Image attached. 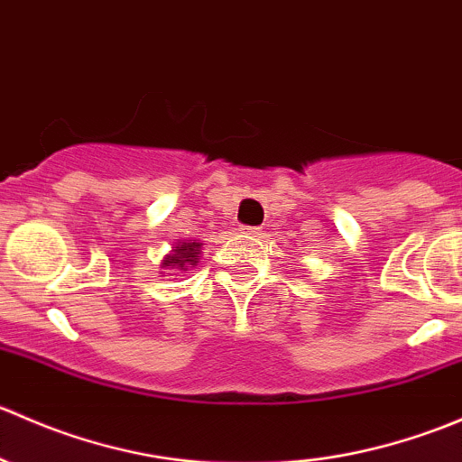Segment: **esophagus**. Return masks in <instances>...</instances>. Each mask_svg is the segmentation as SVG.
<instances>
[{
	"label": "esophagus",
	"mask_w": 462,
	"mask_h": 462,
	"mask_svg": "<svg viewBox=\"0 0 462 462\" xmlns=\"http://www.w3.org/2000/svg\"><path fill=\"white\" fill-rule=\"evenodd\" d=\"M241 232H244V235H259L261 232V227H254V226H241Z\"/></svg>",
	"instance_id": "1"
}]
</instances>
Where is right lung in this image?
Segmentation results:
<instances>
[{
  "instance_id": "add662e5",
  "label": "right lung",
  "mask_w": 462,
  "mask_h": 462,
  "mask_svg": "<svg viewBox=\"0 0 462 462\" xmlns=\"http://www.w3.org/2000/svg\"><path fill=\"white\" fill-rule=\"evenodd\" d=\"M201 248L203 244L197 239L179 241V244L162 257L161 270H179V273H185L188 268H194V265L199 263V257H201ZM161 277H165V273H161Z\"/></svg>"
}]
</instances>
